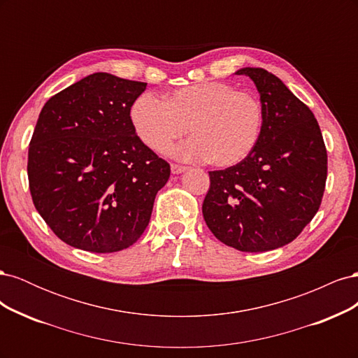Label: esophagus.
<instances>
[{
	"mask_svg": "<svg viewBox=\"0 0 358 358\" xmlns=\"http://www.w3.org/2000/svg\"><path fill=\"white\" fill-rule=\"evenodd\" d=\"M187 170H188V167H185V166L171 164V173H173V175H179V173H183V171H187Z\"/></svg>",
	"mask_w": 358,
	"mask_h": 358,
	"instance_id": "1",
	"label": "esophagus"
}]
</instances>
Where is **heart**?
Segmentation results:
<instances>
[{"mask_svg":"<svg viewBox=\"0 0 358 358\" xmlns=\"http://www.w3.org/2000/svg\"><path fill=\"white\" fill-rule=\"evenodd\" d=\"M131 121L142 142L166 152L187 131L188 142L175 149L183 159H209L230 167L255 148L263 127V107L249 91L224 82H200L166 94L164 101L145 92L131 106Z\"/></svg>","mask_w":358,"mask_h":358,"instance_id":"obj_1","label":"heart"}]
</instances>
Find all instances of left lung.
I'll return each mask as SVG.
<instances>
[{
	"mask_svg": "<svg viewBox=\"0 0 358 358\" xmlns=\"http://www.w3.org/2000/svg\"><path fill=\"white\" fill-rule=\"evenodd\" d=\"M251 79L263 107L258 142L239 164L209 171L203 218L215 237L242 252L292 242L318 212L327 179V150L315 116L264 69Z\"/></svg>",
	"mask_w": 358,
	"mask_h": 358,
	"instance_id": "8db88e82",
	"label": "left lung"
}]
</instances>
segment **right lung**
Instances as JSON below:
<instances>
[{
	"label": "right lung",
	"instance_id": "1",
	"mask_svg": "<svg viewBox=\"0 0 358 358\" xmlns=\"http://www.w3.org/2000/svg\"><path fill=\"white\" fill-rule=\"evenodd\" d=\"M145 82L94 73L43 106L28 149L41 218L62 242L109 254L143 234L169 162L136 134L131 106Z\"/></svg>",
	"mask_w": 358,
	"mask_h": 358
}]
</instances>
